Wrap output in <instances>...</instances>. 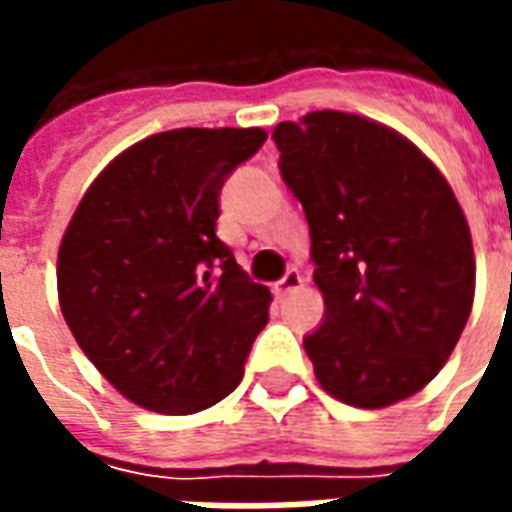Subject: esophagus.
Returning a JSON list of instances; mask_svg holds the SVG:
<instances>
[{"label": "esophagus", "instance_id": "obj_1", "mask_svg": "<svg viewBox=\"0 0 512 512\" xmlns=\"http://www.w3.org/2000/svg\"><path fill=\"white\" fill-rule=\"evenodd\" d=\"M299 288H301V274L296 271V268H290L288 274L277 282L279 296H288V293H293V290H299Z\"/></svg>", "mask_w": 512, "mask_h": 512}]
</instances>
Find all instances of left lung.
Here are the masks:
<instances>
[{
  "label": "left lung",
  "mask_w": 512,
  "mask_h": 512,
  "mask_svg": "<svg viewBox=\"0 0 512 512\" xmlns=\"http://www.w3.org/2000/svg\"><path fill=\"white\" fill-rule=\"evenodd\" d=\"M271 139L326 304L304 337L315 376L356 408L411 397L472 312V235L450 183L392 128L345 112L279 123Z\"/></svg>",
  "instance_id": "left-lung-1"
}]
</instances>
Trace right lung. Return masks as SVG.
<instances>
[{"instance_id": "obj_1", "label": "right lung", "mask_w": 512, "mask_h": 512, "mask_svg": "<svg viewBox=\"0 0 512 512\" xmlns=\"http://www.w3.org/2000/svg\"><path fill=\"white\" fill-rule=\"evenodd\" d=\"M260 128H175L128 147L65 230L57 290L68 329L117 392L194 414L233 392L271 293L216 235L219 194Z\"/></svg>"}]
</instances>
